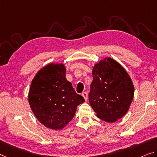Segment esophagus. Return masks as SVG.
Segmentation results:
<instances>
[{"mask_svg":"<svg viewBox=\"0 0 157 157\" xmlns=\"http://www.w3.org/2000/svg\"><path fill=\"white\" fill-rule=\"evenodd\" d=\"M82 96H83V97L84 98V99H85L86 101L88 100V93H87L86 92L82 93Z\"/></svg>","mask_w":157,"mask_h":157,"instance_id":"obj_1","label":"esophagus"}]
</instances>
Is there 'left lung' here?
Masks as SVG:
<instances>
[{
  "instance_id": "left-lung-1",
  "label": "left lung",
  "mask_w": 157,
  "mask_h": 157,
  "mask_svg": "<svg viewBox=\"0 0 157 157\" xmlns=\"http://www.w3.org/2000/svg\"><path fill=\"white\" fill-rule=\"evenodd\" d=\"M89 102L97 117L114 123L126 114L134 96V86L124 67L105 57L93 69Z\"/></svg>"
}]
</instances>
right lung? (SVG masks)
<instances>
[{
    "instance_id": "1",
    "label": "right lung",
    "mask_w": 157,
    "mask_h": 157,
    "mask_svg": "<svg viewBox=\"0 0 157 157\" xmlns=\"http://www.w3.org/2000/svg\"><path fill=\"white\" fill-rule=\"evenodd\" d=\"M84 102L67 80L63 64H47L31 81L29 103L36 119L49 128H63L74 118L77 106Z\"/></svg>"
}]
</instances>
